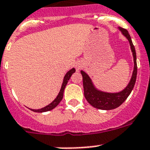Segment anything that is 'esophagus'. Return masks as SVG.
<instances>
[{
    "label": "esophagus",
    "instance_id": "obj_1",
    "mask_svg": "<svg viewBox=\"0 0 150 150\" xmlns=\"http://www.w3.org/2000/svg\"><path fill=\"white\" fill-rule=\"evenodd\" d=\"M75 68H76V69H77V70H79V69H81V65H80L79 63H77L76 64V65H75Z\"/></svg>",
    "mask_w": 150,
    "mask_h": 150
}]
</instances>
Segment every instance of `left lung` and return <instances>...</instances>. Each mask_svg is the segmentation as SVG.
Here are the masks:
<instances>
[{
	"label": "left lung",
	"instance_id": "left-lung-1",
	"mask_svg": "<svg viewBox=\"0 0 150 150\" xmlns=\"http://www.w3.org/2000/svg\"><path fill=\"white\" fill-rule=\"evenodd\" d=\"M119 30L129 40L131 50L133 52V60H134V69H133V75L127 88L119 93H106L99 91L94 88L88 75H87L85 71H81L83 79L84 94H85V98L91 106L98 109H100V110H112L121 105L124 102V100L127 98L129 94L131 93L135 85L136 79H137V65L135 47L133 46L131 37L129 36L127 30L122 27H119Z\"/></svg>",
	"mask_w": 150,
	"mask_h": 150
}]
</instances>
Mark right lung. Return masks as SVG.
I'll return each mask as SVG.
<instances>
[{
  "label": "right lung",
  "mask_w": 150,
  "mask_h": 150,
  "mask_svg": "<svg viewBox=\"0 0 150 150\" xmlns=\"http://www.w3.org/2000/svg\"><path fill=\"white\" fill-rule=\"evenodd\" d=\"M75 71V69H71L70 71H68L66 73V75H65V77H64V80H63V83H62V88H61V90H60L59 93L58 94V96L56 97V98L49 105L47 106L44 107L43 108H41V109H39V110H33V109H30L31 110L34 112H37V113H42V112H46V111H49V110H52L53 108H56L58 104H59V102L62 100V98H63V92H64V89H65V86L67 85L68 81L69 80L70 77L71 76L73 73Z\"/></svg>",
  "instance_id": "1"
}]
</instances>
